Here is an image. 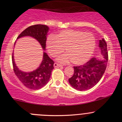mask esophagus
<instances>
[{
    "label": "esophagus",
    "mask_w": 122,
    "mask_h": 122,
    "mask_svg": "<svg viewBox=\"0 0 122 122\" xmlns=\"http://www.w3.org/2000/svg\"><path fill=\"white\" fill-rule=\"evenodd\" d=\"M54 67H55V68H56V67H62V65H60L59 64H57V63L55 62L54 64Z\"/></svg>",
    "instance_id": "esophagus-1"
}]
</instances>
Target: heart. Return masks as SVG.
Segmentation results:
<instances>
[{
    "label": "heart",
    "mask_w": 122,
    "mask_h": 122,
    "mask_svg": "<svg viewBox=\"0 0 122 122\" xmlns=\"http://www.w3.org/2000/svg\"><path fill=\"white\" fill-rule=\"evenodd\" d=\"M47 50L52 57L61 54L65 49L67 54L58 58L62 63L72 61L75 65L84 64L91 57L96 47V39L90 33L80 30H65L55 37L50 36L46 41Z\"/></svg>",
    "instance_id": "b5f03b06"
}]
</instances>
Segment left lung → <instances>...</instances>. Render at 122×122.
I'll return each mask as SVG.
<instances>
[{
	"label": "left lung",
	"instance_id": "8db88e82",
	"mask_svg": "<svg viewBox=\"0 0 122 122\" xmlns=\"http://www.w3.org/2000/svg\"><path fill=\"white\" fill-rule=\"evenodd\" d=\"M99 47L104 56L100 60L93 57L86 64L74 66V74L69 79V84L78 91H86L97 84L107 68L108 59L107 43L104 39L99 40Z\"/></svg>",
	"mask_w": 122,
	"mask_h": 122
}]
</instances>
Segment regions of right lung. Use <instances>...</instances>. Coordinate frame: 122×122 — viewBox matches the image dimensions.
Masks as SVG:
<instances>
[{
  "mask_svg": "<svg viewBox=\"0 0 122 122\" xmlns=\"http://www.w3.org/2000/svg\"><path fill=\"white\" fill-rule=\"evenodd\" d=\"M49 27L46 25H36L29 26L19 35L17 39L29 36L37 40L43 50H45L46 36ZM12 61L15 75L19 81L29 89L37 90L44 86L49 80L51 71L54 69V62L45 52H43V60L40 66L31 72H24L16 66L12 54Z\"/></svg>",
  "mask_w": 122,
  "mask_h": 122,
  "instance_id": "add662e5",
  "label": "right lung"
}]
</instances>
